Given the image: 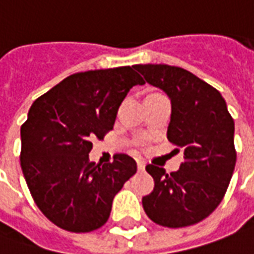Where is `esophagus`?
I'll return each mask as SVG.
<instances>
[{
  "instance_id": "1",
  "label": "esophagus",
  "mask_w": 254,
  "mask_h": 254,
  "mask_svg": "<svg viewBox=\"0 0 254 254\" xmlns=\"http://www.w3.org/2000/svg\"><path fill=\"white\" fill-rule=\"evenodd\" d=\"M137 169L140 171H143L145 169V163H144L143 160H137Z\"/></svg>"
}]
</instances>
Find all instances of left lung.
<instances>
[{
	"instance_id": "1",
	"label": "left lung",
	"mask_w": 254,
	"mask_h": 254,
	"mask_svg": "<svg viewBox=\"0 0 254 254\" xmlns=\"http://www.w3.org/2000/svg\"><path fill=\"white\" fill-rule=\"evenodd\" d=\"M134 69L147 83L169 95L167 138L184 148L178 171L167 174L162 167L147 165L155 187L143 197L144 211L152 222L171 229L198 223L223 200L233 177L234 120L218 89L187 69L163 64L136 65Z\"/></svg>"
}]
</instances>
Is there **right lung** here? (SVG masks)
<instances>
[{
  "instance_id": "right-lung-1",
  "label": "right lung",
  "mask_w": 254,
  "mask_h": 254,
  "mask_svg": "<svg viewBox=\"0 0 254 254\" xmlns=\"http://www.w3.org/2000/svg\"><path fill=\"white\" fill-rule=\"evenodd\" d=\"M133 67L67 76L32 103L21 125L20 165L31 196L50 222L66 231L102 227L114 196L137 171L125 154L103 166L88 158L92 140L113 129L130 88L144 84Z\"/></svg>"
}]
</instances>
